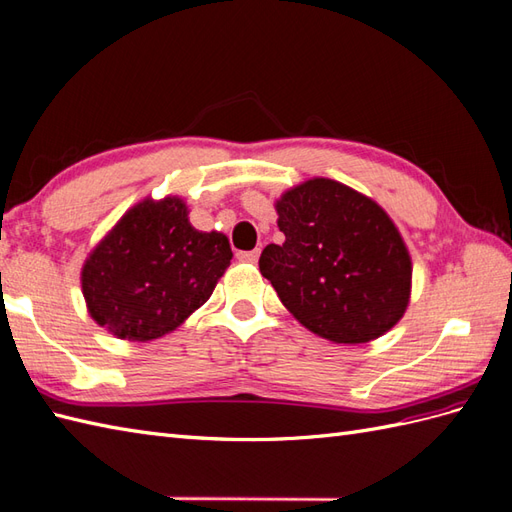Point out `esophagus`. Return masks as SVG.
<instances>
[{
	"mask_svg": "<svg viewBox=\"0 0 512 512\" xmlns=\"http://www.w3.org/2000/svg\"><path fill=\"white\" fill-rule=\"evenodd\" d=\"M260 256V249H252V252H239L236 254V258L241 260V263H256Z\"/></svg>",
	"mask_w": 512,
	"mask_h": 512,
	"instance_id": "obj_1",
	"label": "esophagus"
}]
</instances>
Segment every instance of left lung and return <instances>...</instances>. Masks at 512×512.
Instances as JSON below:
<instances>
[{"instance_id": "8db88e82", "label": "left lung", "mask_w": 512, "mask_h": 512, "mask_svg": "<svg viewBox=\"0 0 512 512\" xmlns=\"http://www.w3.org/2000/svg\"><path fill=\"white\" fill-rule=\"evenodd\" d=\"M284 243L260 254V273L304 328L332 343H369L410 302L413 263L391 217L350 186L313 178L278 202Z\"/></svg>"}]
</instances>
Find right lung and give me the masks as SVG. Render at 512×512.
Here are the masks:
<instances>
[{"label":"right lung","instance_id":"obj_1","mask_svg":"<svg viewBox=\"0 0 512 512\" xmlns=\"http://www.w3.org/2000/svg\"><path fill=\"white\" fill-rule=\"evenodd\" d=\"M230 260L228 236L195 230L180 197H147L84 260L86 308L117 339L152 341L208 302Z\"/></svg>","mask_w":512,"mask_h":512}]
</instances>
